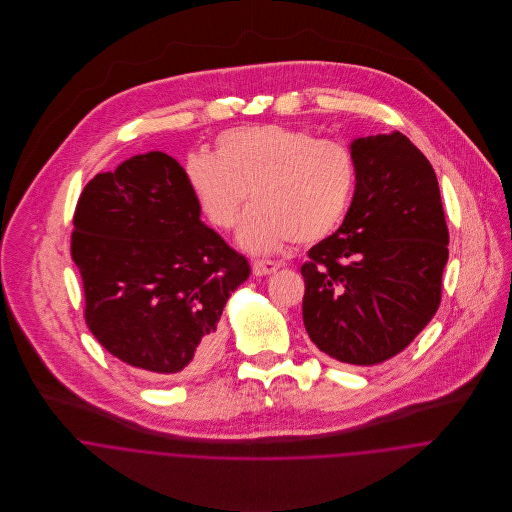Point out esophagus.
I'll use <instances>...</instances> for the list:
<instances>
[{"instance_id":"1","label":"esophagus","mask_w":512,"mask_h":512,"mask_svg":"<svg viewBox=\"0 0 512 512\" xmlns=\"http://www.w3.org/2000/svg\"><path fill=\"white\" fill-rule=\"evenodd\" d=\"M282 264L276 260H254L252 262V272L254 276H268L274 274Z\"/></svg>"}]
</instances>
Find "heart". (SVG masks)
I'll return each mask as SVG.
<instances>
[{"mask_svg": "<svg viewBox=\"0 0 512 512\" xmlns=\"http://www.w3.org/2000/svg\"><path fill=\"white\" fill-rule=\"evenodd\" d=\"M183 173L203 217L220 230L238 224L250 191L256 205L238 238L252 252L327 238L345 217L357 185L349 147L282 124L226 130L215 155L191 151Z\"/></svg>", "mask_w": 512, "mask_h": 512, "instance_id": "b5f03b06", "label": "heart"}]
</instances>
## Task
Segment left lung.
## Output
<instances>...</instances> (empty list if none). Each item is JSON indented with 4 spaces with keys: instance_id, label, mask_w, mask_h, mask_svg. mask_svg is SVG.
I'll list each match as a JSON object with an SVG mask.
<instances>
[{
    "instance_id": "obj_1",
    "label": "left lung",
    "mask_w": 512,
    "mask_h": 512,
    "mask_svg": "<svg viewBox=\"0 0 512 512\" xmlns=\"http://www.w3.org/2000/svg\"><path fill=\"white\" fill-rule=\"evenodd\" d=\"M353 203L301 266L303 325L335 361L370 366L402 353L441 301L449 232L438 177L404 134L351 144Z\"/></svg>"
}]
</instances>
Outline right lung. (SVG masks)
I'll return each mask as SVG.
<instances>
[{"instance_id":"1","label":"right lung","mask_w":512,"mask_h":512,"mask_svg":"<svg viewBox=\"0 0 512 512\" xmlns=\"http://www.w3.org/2000/svg\"><path fill=\"white\" fill-rule=\"evenodd\" d=\"M73 224L84 319L98 343L151 376L213 365L222 309L250 264L201 220L183 167L149 151L98 173Z\"/></svg>"}]
</instances>
